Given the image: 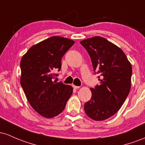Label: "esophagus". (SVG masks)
<instances>
[{"instance_id":"obj_1","label":"esophagus","mask_w":145,"mask_h":145,"mask_svg":"<svg viewBox=\"0 0 145 145\" xmlns=\"http://www.w3.org/2000/svg\"><path fill=\"white\" fill-rule=\"evenodd\" d=\"M72 87L74 88V89H78L80 88V86H74V85H72Z\"/></svg>"}]
</instances>
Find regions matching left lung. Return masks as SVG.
I'll use <instances>...</instances> for the list:
<instances>
[{"instance_id": "obj_1", "label": "left lung", "mask_w": 145, "mask_h": 145, "mask_svg": "<svg viewBox=\"0 0 145 145\" xmlns=\"http://www.w3.org/2000/svg\"><path fill=\"white\" fill-rule=\"evenodd\" d=\"M80 43L90 55L101 81L90 88L92 97L84 110L94 121H103L114 115L124 103L131 88L132 68L124 52L104 37H90Z\"/></svg>"}]
</instances>
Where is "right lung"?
<instances>
[{
  "mask_svg": "<svg viewBox=\"0 0 145 145\" xmlns=\"http://www.w3.org/2000/svg\"><path fill=\"white\" fill-rule=\"evenodd\" d=\"M74 42L53 36L33 45L20 61V84L31 107L45 118H53L64 110L72 94V86L53 81L61 58Z\"/></svg>",
  "mask_w": 145,
  "mask_h": 145,
  "instance_id": "add662e5",
  "label": "right lung"
}]
</instances>
